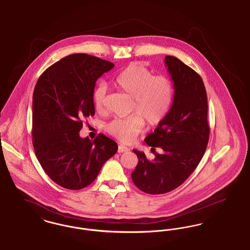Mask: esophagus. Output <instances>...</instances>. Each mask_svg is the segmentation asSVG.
Wrapping results in <instances>:
<instances>
[{
  "label": "esophagus",
  "mask_w": 250,
  "mask_h": 250,
  "mask_svg": "<svg viewBox=\"0 0 250 250\" xmlns=\"http://www.w3.org/2000/svg\"><path fill=\"white\" fill-rule=\"evenodd\" d=\"M129 150H130V148L127 147L126 146H123V145H119V148H118V151H119V153L126 152V151H129Z\"/></svg>",
  "instance_id": "1"
}]
</instances>
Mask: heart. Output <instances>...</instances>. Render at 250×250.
Returning a JSON list of instances; mask_svg holds the SVG:
<instances>
[{"instance_id": "heart-1", "label": "heart", "mask_w": 250, "mask_h": 250, "mask_svg": "<svg viewBox=\"0 0 250 250\" xmlns=\"http://www.w3.org/2000/svg\"><path fill=\"white\" fill-rule=\"evenodd\" d=\"M115 84L132 98L128 119H114L106 125V131L124 143H130L141 131L145 121L149 127L161 124L167 117L174 101L173 82L166 75L153 72L139 64L123 68L114 79ZM106 86L101 83L93 92L94 105L101 111L105 105Z\"/></svg>"}]
</instances>
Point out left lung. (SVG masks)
Listing matches in <instances>:
<instances>
[{"label":"left lung","instance_id":"8db88e82","mask_svg":"<svg viewBox=\"0 0 250 250\" xmlns=\"http://www.w3.org/2000/svg\"><path fill=\"white\" fill-rule=\"evenodd\" d=\"M165 63L174 83V101L166 119L145 141L155 155L133 149L138 164L131 180L146 194H166L184 184L203 157L210 136L207 94L201 77L174 56ZM160 148V153L155 151Z\"/></svg>","mask_w":250,"mask_h":250}]
</instances>
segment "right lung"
Wrapping results in <instances>:
<instances>
[{"instance_id":"obj_1","label":"right lung","mask_w":250,"mask_h":250,"mask_svg":"<svg viewBox=\"0 0 250 250\" xmlns=\"http://www.w3.org/2000/svg\"><path fill=\"white\" fill-rule=\"evenodd\" d=\"M115 65L86 53L70 54L49 66L33 95V146L42 168L55 184L80 190L92 184L118 151L104 134L81 138L83 119L94 116L96 82Z\"/></svg>"}]
</instances>
